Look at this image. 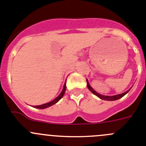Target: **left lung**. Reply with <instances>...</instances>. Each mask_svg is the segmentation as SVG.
Here are the masks:
<instances>
[{"label":"left lung","mask_w":146,"mask_h":146,"mask_svg":"<svg viewBox=\"0 0 146 146\" xmlns=\"http://www.w3.org/2000/svg\"><path fill=\"white\" fill-rule=\"evenodd\" d=\"M86 82H87V86H88V89L91 91V92H92V93L94 94H95L96 96H97L98 97H99L100 99H103V100H107V101H114V100H117V99H120V98H122V96H125V94H126L127 92L130 91V90H128V91H127L126 92H125V93L123 94H117V95H114V96H104V95H102V94H98L97 92H96L94 91V90L93 89V88L91 87V86L89 85V84H88V81L86 80Z\"/></svg>","instance_id":"obj_1"}]
</instances>
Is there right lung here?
I'll return each mask as SVG.
<instances>
[{"label": "right lung", "mask_w": 146, "mask_h": 146, "mask_svg": "<svg viewBox=\"0 0 146 146\" xmlns=\"http://www.w3.org/2000/svg\"><path fill=\"white\" fill-rule=\"evenodd\" d=\"M66 84H65V85H64V87H63V89H62V92H61L59 96H58L57 98H55V99H54V100H52V102H48V103H46V104H42V105H39V106H35V108H38V109H45V108H47V107H50V106L53 105V104H56L57 102H58V101L60 100V99H61V98L63 96L64 94H65V89H66V85H65Z\"/></svg>", "instance_id": "obj_1"}]
</instances>
